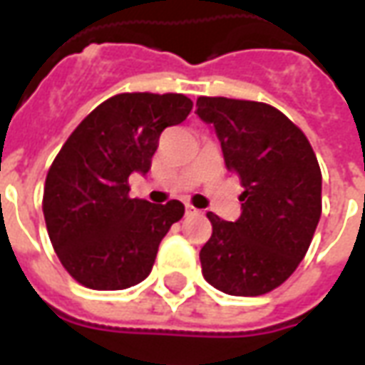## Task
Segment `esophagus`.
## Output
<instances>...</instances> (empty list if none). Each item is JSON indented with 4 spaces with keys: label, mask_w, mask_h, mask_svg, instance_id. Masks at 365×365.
Masks as SVG:
<instances>
[{
    "label": "esophagus",
    "mask_w": 365,
    "mask_h": 365,
    "mask_svg": "<svg viewBox=\"0 0 365 365\" xmlns=\"http://www.w3.org/2000/svg\"><path fill=\"white\" fill-rule=\"evenodd\" d=\"M201 213V211H199V209H195V207L193 205H190V203H187V205H185V215H199Z\"/></svg>",
    "instance_id": "34e87169"
}]
</instances>
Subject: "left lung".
<instances>
[{
  "mask_svg": "<svg viewBox=\"0 0 365 365\" xmlns=\"http://www.w3.org/2000/svg\"><path fill=\"white\" fill-rule=\"evenodd\" d=\"M225 164L245 187L237 221L207 213L213 235L199 252L207 282L256 297L275 289L305 258L321 219L322 175L307 136L268 103L199 97Z\"/></svg>",
  "mask_w": 365,
  "mask_h": 365,
  "instance_id": "8db88e82",
  "label": "left lung"
}]
</instances>
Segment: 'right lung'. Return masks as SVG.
<instances>
[{"label":"right lung","mask_w":365,"mask_h":365,"mask_svg":"<svg viewBox=\"0 0 365 365\" xmlns=\"http://www.w3.org/2000/svg\"><path fill=\"white\" fill-rule=\"evenodd\" d=\"M191 107L182 93H119L97 105L60 148L43 213L54 252L78 283L115 291L148 277L185 207L130 199L128 175L148 174L162 130L185 120Z\"/></svg>","instance_id":"right-lung-1"}]
</instances>
